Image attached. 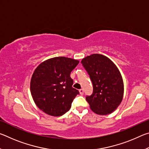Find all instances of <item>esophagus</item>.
Here are the masks:
<instances>
[{"instance_id": "1", "label": "esophagus", "mask_w": 149, "mask_h": 149, "mask_svg": "<svg viewBox=\"0 0 149 149\" xmlns=\"http://www.w3.org/2000/svg\"><path fill=\"white\" fill-rule=\"evenodd\" d=\"M79 93H80V95H84V89H79Z\"/></svg>"}]
</instances>
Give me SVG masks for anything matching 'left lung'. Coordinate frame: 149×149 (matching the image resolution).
<instances>
[{
	"instance_id": "obj_1",
	"label": "left lung",
	"mask_w": 149,
	"mask_h": 149,
	"mask_svg": "<svg viewBox=\"0 0 149 149\" xmlns=\"http://www.w3.org/2000/svg\"><path fill=\"white\" fill-rule=\"evenodd\" d=\"M81 64L93 86L92 95L86 97L91 109L99 115L111 114L123 99L124 89L119 70L112 60L99 54L84 58Z\"/></svg>"
}]
</instances>
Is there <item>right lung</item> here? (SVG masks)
<instances>
[{"label":"right lung","instance_id":"1","mask_svg":"<svg viewBox=\"0 0 149 149\" xmlns=\"http://www.w3.org/2000/svg\"><path fill=\"white\" fill-rule=\"evenodd\" d=\"M79 61L70 58L55 57L42 62L32 75L31 96L40 110L52 116H60L68 111L79 94L72 87L70 74Z\"/></svg>","mask_w":149,"mask_h":149}]
</instances>
